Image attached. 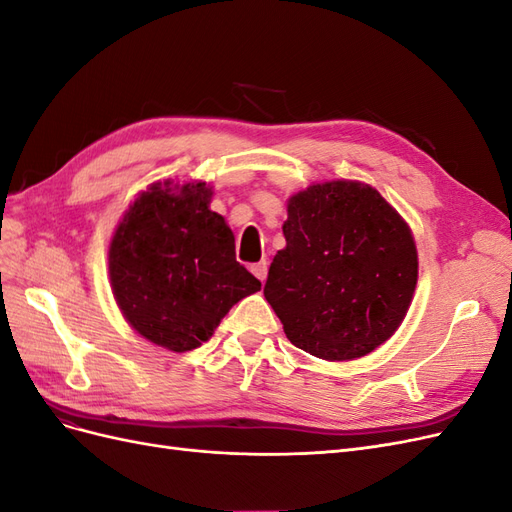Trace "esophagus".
<instances>
[{"mask_svg": "<svg viewBox=\"0 0 512 512\" xmlns=\"http://www.w3.org/2000/svg\"><path fill=\"white\" fill-rule=\"evenodd\" d=\"M252 273L258 277L260 282L267 280V273H269V262L267 260H260L256 265H252Z\"/></svg>", "mask_w": 512, "mask_h": 512, "instance_id": "1", "label": "esophagus"}]
</instances>
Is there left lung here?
<instances>
[{"mask_svg": "<svg viewBox=\"0 0 512 512\" xmlns=\"http://www.w3.org/2000/svg\"><path fill=\"white\" fill-rule=\"evenodd\" d=\"M286 247L265 299L290 342L324 361H352L406 318L418 277L410 226L361 181L314 183L290 196Z\"/></svg>", "mask_w": 512, "mask_h": 512, "instance_id": "8db88e82", "label": "left lung"}]
</instances>
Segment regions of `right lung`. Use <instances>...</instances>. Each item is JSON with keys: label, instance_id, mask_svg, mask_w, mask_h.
Instances as JSON below:
<instances>
[{"label": "right lung", "instance_id": "right-lung-1", "mask_svg": "<svg viewBox=\"0 0 512 512\" xmlns=\"http://www.w3.org/2000/svg\"><path fill=\"white\" fill-rule=\"evenodd\" d=\"M205 181L153 183L123 215L108 247L115 301L151 344L188 352L260 282L235 258V235L209 209Z\"/></svg>", "mask_w": 512, "mask_h": 512}]
</instances>
